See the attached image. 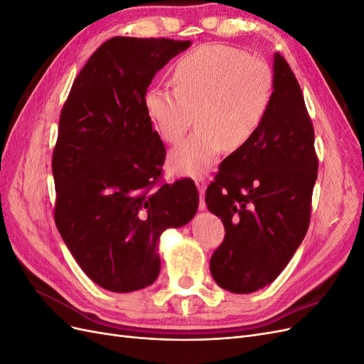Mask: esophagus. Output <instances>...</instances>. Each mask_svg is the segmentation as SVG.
<instances>
[{"instance_id":"obj_1","label":"esophagus","mask_w":364,"mask_h":364,"mask_svg":"<svg viewBox=\"0 0 364 364\" xmlns=\"http://www.w3.org/2000/svg\"><path fill=\"white\" fill-rule=\"evenodd\" d=\"M194 182H196L197 190H199V193H200V203H199V208H200V211H205V209H206V203H205L206 181H205L203 178H197V179H194Z\"/></svg>"}]
</instances>
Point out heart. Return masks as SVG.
I'll return each mask as SVG.
<instances>
[{
	"mask_svg": "<svg viewBox=\"0 0 364 364\" xmlns=\"http://www.w3.org/2000/svg\"><path fill=\"white\" fill-rule=\"evenodd\" d=\"M173 90L151 87L146 114L159 136L174 144L196 115L199 130L168 155V167L196 178L213 167L222 151L238 150L258 134L272 105L269 65L234 47L202 46L174 63Z\"/></svg>",
	"mask_w": 364,
	"mask_h": 364,
	"instance_id": "1",
	"label": "heart"
}]
</instances>
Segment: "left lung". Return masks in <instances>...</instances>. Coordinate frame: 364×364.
Listing matches in <instances>:
<instances>
[{
  "label": "left lung",
  "instance_id": "obj_1",
  "mask_svg": "<svg viewBox=\"0 0 364 364\" xmlns=\"http://www.w3.org/2000/svg\"><path fill=\"white\" fill-rule=\"evenodd\" d=\"M314 130L301 86L279 53L273 56V98L245 147L220 164L205 202L226 235L209 269L220 287L253 293L278 278L310 225L317 179Z\"/></svg>",
  "mask_w": 364,
  "mask_h": 364
}]
</instances>
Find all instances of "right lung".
Returning <instances> with one entry per match:
<instances>
[{"label": "right lung", "instance_id": "add662e5", "mask_svg": "<svg viewBox=\"0 0 364 364\" xmlns=\"http://www.w3.org/2000/svg\"><path fill=\"white\" fill-rule=\"evenodd\" d=\"M190 46L109 39L75 77L62 109L54 222L87 278L109 291L155 282L162 232L188 223L199 206L193 181L156 185L165 147L144 107L153 77Z\"/></svg>", "mask_w": 364, "mask_h": 364}]
</instances>
